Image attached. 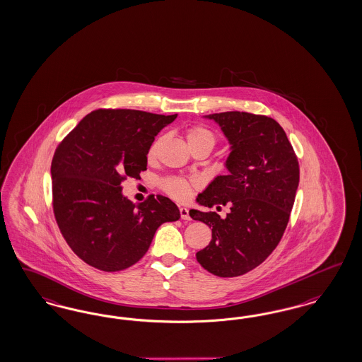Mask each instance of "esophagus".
<instances>
[{
  "instance_id": "esophagus-1",
  "label": "esophagus",
  "mask_w": 362,
  "mask_h": 362,
  "mask_svg": "<svg viewBox=\"0 0 362 362\" xmlns=\"http://www.w3.org/2000/svg\"><path fill=\"white\" fill-rule=\"evenodd\" d=\"M179 212H180V218H182V219H185V221H189V219H191L188 209H186V207H180Z\"/></svg>"
}]
</instances>
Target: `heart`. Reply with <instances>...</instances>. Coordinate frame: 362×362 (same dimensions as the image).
Here are the masks:
<instances>
[{"mask_svg": "<svg viewBox=\"0 0 362 362\" xmlns=\"http://www.w3.org/2000/svg\"><path fill=\"white\" fill-rule=\"evenodd\" d=\"M186 139H187L188 147H195V146H206L210 150L214 148L216 143V137L212 134L210 129L200 127V125H194L189 127L186 131ZM160 139H156L151 144L148 150V159H153L156 156L158 147H159ZM162 187L170 197H173L177 200H187L191 198L192 191H194V183L188 182L186 179L182 177H167L162 182Z\"/></svg>", "mask_w": 362, "mask_h": 362, "instance_id": "1", "label": "heart"}]
</instances>
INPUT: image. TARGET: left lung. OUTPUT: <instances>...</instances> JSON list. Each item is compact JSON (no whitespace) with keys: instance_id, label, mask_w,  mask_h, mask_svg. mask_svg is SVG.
Masks as SVG:
<instances>
[{"instance_id":"left-lung-1","label":"left lung","mask_w":362,"mask_h":362,"mask_svg":"<svg viewBox=\"0 0 362 362\" xmlns=\"http://www.w3.org/2000/svg\"><path fill=\"white\" fill-rule=\"evenodd\" d=\"M221 127L230 143L227 175L216 176L198 195L204 207L189 216L211 227L212 239L197 259L211 274H246L273 252L286 230L299 183L298 159L284 128L274 119L247 112L204 116Z\"/></svg>"}]
</instances>
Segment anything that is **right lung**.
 I'll list each match as a JSON object with an SVG mask.
<instances>
[{
  "label": "right lung",
  "mask_w": 362,
  "mask_h": 362,
  "mask_svg": "<svg viewBox=\"0 0 362 362\" xmlns=\"http://www.w3.org/2000/svg\"><path fill=\"white\" fill-rule=\"evenodd\" d=\"M177 115L98 110L56 148L52 165L53 212L76 255L103 272H119L144 257L159 226L180 212L173 200L150 195L135 204L123 195L127 176L147 170L155 136Z\"/></svg>",
  "instance_id": "add662e5"
}]
</instances>
